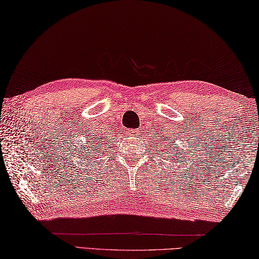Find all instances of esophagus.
<instances>
[{
	"label": "esophagus",
	"instance_id": "esophagus-1",
	"mask_svg": "<svg viewBox=\"0 0 259 259\" xmlns=\"http://www.w3.org/2000/svg\"><path fill=\"white\" fill-rule=\"evenodd\" d=\"M130 134H131V135H133V136H135L136 134H138V131H134V130H133V131H131V132H130Z\"/></svg>",
	"mask_w": 259,
	"mask_h": 259
}]
</instances>
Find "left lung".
Wrapping results in <instances>:
<instances>
[{
    "label": "left lung",
    "mask_w": 259,
    "mask_h": 259,
    "mask_svg": "<svg viewBox=\"0 0 259 259\" xmlns=\"http://www.w3.org/2000/svg\"><path fill=\"white\" fill-rule=\"evenodd\" d=\"M171 150H172V151H174V152H175V154H174V155H177V153H176V152H177V151H178V150H176V149L174 148V146H172V145H171V148H170V149H169V153H171V152H170V151H171ZM183 151H184V150H180V153H179V154H182V153H183ZM179 158H180V157H179Z\"/></svg>",
    "instance_id": "obj_1"
}]
</instances>
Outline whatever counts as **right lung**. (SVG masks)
I'll list each match as a JSON object with an SVG mask.
<instances>
[{"label":"right lung","instance_id":"1","mask_svg":"<svg viewBox=\"0 0 259 259\" xmlns=\"http://www.w3.org/2000/svg\"><path fill=\"white\" fill-rule=\"evenodd\" d=\"M96 140V139H95ZM100 141H101V142H105V139H102L101 138V136H100V139L98 138V139H97L96 141H95V143H91V144H88V146H85V148H84V146L83 145H82L81 146V149L82 150H84V152L85 153H88V152H90V154H95L96 153V150L97 149H98V146H97V145H98L99 144V142H100ZM90 142H91V141H90ZM105 144V143H104ZM95 146V148H94L93 146ZM88 147V149H87L86 148ZM100 148H102V146H100ZM90 154H88V157H89V155Z\"/></svg>","mask_w":259,"mask_h":259}]
</instances>
